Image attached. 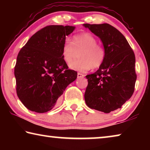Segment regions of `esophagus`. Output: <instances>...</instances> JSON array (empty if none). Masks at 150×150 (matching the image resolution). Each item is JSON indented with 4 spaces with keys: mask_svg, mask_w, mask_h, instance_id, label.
I'll return each mask as SVG.
<instances>
[{
    "mask_svg": "<svg viewBox=\"0 0 150 150\" xmlns=\"http://www.w3.org/2000/svg\"><path fill=\"white\" fill-rule=\"evenodd\" d=\"M85 77V75H83V74H82V73H77V78H83V77Z\"/></svg>",
    "mask_w": 150,
    "mask_h": 150,
    "instance_id": "esophagus-1",
    "label": "esophagus"
}]
</instances>
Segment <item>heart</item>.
Masks as SVG:
<instances>
[{
    "mask_svg": "<svg viewBox=\"0 0 150 150\" xmlns=\"http://www.w3.org/2000/svg\"><path fill=\"white\" fill-rule=\"evenodd\" d=\"M79 54V59L69 65L71 69L85 72L100 67L105 61L106 50L102 45L97 44V40L88 32L81 33L73 38L72 42L66 41L62 47V57L69 64L72 62L76 53Z\"/></svg>",
    "mask_w": 150,
    "mask_h": 150,
    "instance_id": "1",
    "label": "heart"
}]
</instances>
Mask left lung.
<instances>
[{
	"label": "left lung",
	"instance_id": "8db88e82",
	"mask_svg": "<svg viewBox=\"0 0 150 150\" xmlns=\"http://www.w3.org/2000/svg\"><path fill=\"white\" fill-rule=\"evenodd\" d=\"M83 25L100 38L106 50L103 65L86 76L85 103L91 108L109 113L120 108L133 95L137 78L135 55L116 28L106 23Z\"/></svg>",
	"mask_w": 150,
	"mask_h": 150
}]
</instances>
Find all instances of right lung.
<instances>
[{
	"label": "right lung",
	"mask_w": 150,
	"mask_h": 150,
	"mask_svg": "<svg viewBox=\"0 0 150 150\" xmlns=\"http://www.w3.org/2000/svg\"><path fill=\"white\" fill-rule=\"evenodd\" d=\"M74 29L62 25L45 26L20 50L14 67L16 93L30 110L44 113L52 110L77 78V71L68 69L62 57L66 36Z\"/></svg>",
	"instance_id": "obj_1"
}]
</instances>
